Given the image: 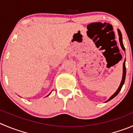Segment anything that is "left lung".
Masks as SVG:
<instances>
[{"label":"left lung","instance_id":"8db88e82","mask_svg":"<svg viewBox=\"0 0 133 133\" xmlns=\"http://www.w3.org/2000/svg\"><path fill=\"white\" fill-rule=\"evenodd\" d=\"M117 32H118V36H119V44H120V45H121V48H122V50H123V51L125 52V47L124 45H123V39H122V35H121V31H120L119 29H117ZM125 59L124 61V63H123V76H122V79H121V83H120L118 89H117V91H116V92H115L114 93L113 95H112V96H111L109 98H108V100H107V101H105L104 102H108V101H110V100H112V98H114L117 95V94L119 93V92L120 91V90L121 89V88H122L123 85V84H124V82H125V76H126V67H125Z\"/></svg>","mask_w":133,"mask_h":133}]
</instances>
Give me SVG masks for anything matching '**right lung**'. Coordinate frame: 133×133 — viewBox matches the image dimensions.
<instances>
[{"label":"right lung","mask_w":133,"mask_h":133,"mask_svg":"<svg viewBox=\"0 0 133 133\" xmlns=\"http://www.w3.org/2000/svg\"><path fill=\"white\" fill-rule=\"evenodd\" d=\"M51 93H50V94H49V95H48V96H49V95H50V94H51ZM48 96H46V97H48Z\"/></svg>","instance_id":"1"}]
</instances>
